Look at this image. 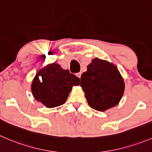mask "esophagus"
<instances>
[{
  "label": "esophagus",
  "instance_id": "34e87169",
  "mask_svg": "<svg viewBox=\"0 0 152 152\" xmlns=\"http://www.w3.org/2000/svg\"><path fill=\"white\" fill-rule=\"evenodd\" d=\"M81 75H82V72H79V73H76V76L79 78H81Z\"/></svg>",
  "mask_w": 152,
  "mask_h": 152
}]
</instances>
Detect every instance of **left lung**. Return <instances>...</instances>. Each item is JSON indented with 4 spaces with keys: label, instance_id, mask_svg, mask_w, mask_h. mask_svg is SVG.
<instances>
[{
    "label": "left lung",
    "instance_id": "1",
    "mask_svg": "<svg viewBox=\"0 0 152 152\" xmlns=\"http://www.w3.org/2000/svg\"><path fill=\"white\" fill-rule=\"evenodd\" d=\"M87 69L81 76L80 85L88 104L99 111L117 105L123 96L125 85L116 66L96 58Z\"/></svg>",
    "mask_w": 152,
    "mask_h": 152
}]
</instances>
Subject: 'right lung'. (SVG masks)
<instances>
[{
	"instance_id": "obj_1",
	"label": "right lung",
	"mask_w": 152,
	"mask_h": 152,
	"mask_svg": "<svg viewBox=\"0 0 152 152\" xmlns=\"http://www.w3.org/2000/svg\"><path fill=\"white\" fill-rule=\"evenodd\" d=\"M80 79L68 70H63L58 64H51L39 70L32 84L35 99L48 107L64 104L72 87L79 85Z\"/></svg>"
}]
</instances>
